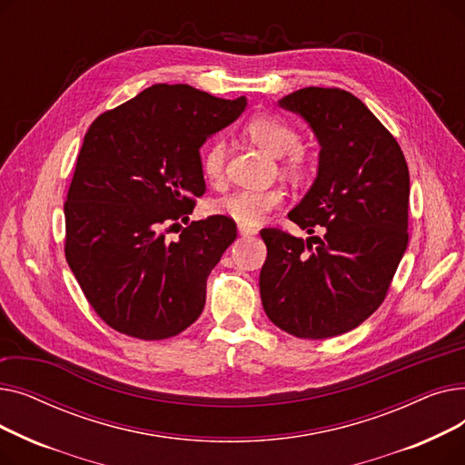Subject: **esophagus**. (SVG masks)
I'll return each mask as SVG.
<instances>
[{"label":"esophagus","mask_w":465,"mask_h":465,"mask_svg":"<svg viewBox=\"0 0 465 465\" xmlns=\"http://www.w3.org/2000/svg\"><path fill=\"white\" fill-rule=\"evenodd\" d=\"M237 230L242 237H249V235H256L258 230L254 226H249V224H237Z\"/></svg>","instance_id":"obj_1"}]
</instances>
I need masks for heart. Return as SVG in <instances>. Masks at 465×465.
<instances>
[{"instance_id":"b5f03b06","label":"heart","mask_w":465,"mask_h":465,"mask_svg":"<svg viewBox=\"0 0 465 465\" xmlns=\"http://www.w3.org/2000/svg\"><path fill=\"white\" fill-rule=\"evenodd\" d=\"M245 132L265 153H270L273 156H284V163L290 173H302L307 167L309 156L298 144L300 134L296 132L294 126L288 124L286 120L273 114L260 113L247 122ZM226 154L228 146L223 139H214L213 143H209L202 158L203 177L209 183L218 184L224 179ZM282 192L277 188H239L223 195V198L214 200L211 209L214 214L228 216L241 224H258L260 220L267 216V213H272L275 207L282 203Z\"/></svg>"}]
</instances>
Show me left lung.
Returning <instances> with one entry per match:
<instances>
[{"mask_svg": "<svg viewBox=\"0 0 465 465\" xmlns=\"http://www.w3.org/2000/svg\"><path fill=\"white\" fill-rule=\"evenodd\" d=\"M279 105L303 116L321 153L312 186L288 213L311 237L260 232L262 305L286 333L328 339L360 326L386 298L409 242V167L394 135L347 90L309 86Z\"/></svg>", "mask_w": 465, "mask_h": 465, "instance_id": "obj_1", "label": "left lung"}]
</instances>
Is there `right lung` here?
Masks as SVG:
<instances>
[{"instance_id": "add662e5", "label": "right lung", "mask_w": 465, "mask_h": 465, "mask_svg": "<svg viewBox=\"0 0 465 465\" xmlns=\"http://www.w3.org/2000/svg\"><path fill=\"white\" fill-rule=\"evenodd\" d=\"M245 107V95L232 102L188 84H153L92 122L64 205L65 260L113 330L158 341L198 321L207 277L237 226L213 214L177 241L163 228L188 223L205 193L202 144Z\"/></svg>"}]
</instances>
